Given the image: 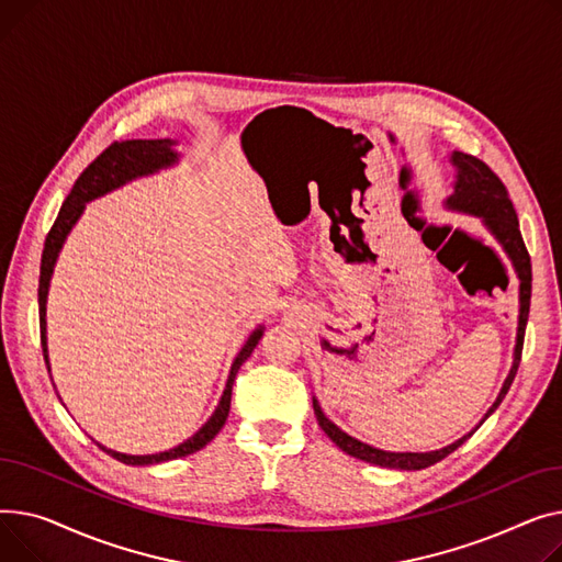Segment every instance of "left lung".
<instances>
[{"label": "left lung", "instance_id": "obj_1", "mask_svg": "<svg viewBox=\"0 0 562 562\" xmlns=\"http://www.w3.org/2000/svg\"><path fill=\"white\" fill-rule=\"evenodd\" d=\"M451 165L456 170V181H453V192L447 196L445 206L449 211L456 213H468L474 217H481L483 224L490 228V234L497 238V243L504 247V251L508 254V258L513 260V268L517 272L519 279V322H517V340H515V353H513V368L499 390V397L490 406V411L485 413V417L481 419V424L497 411V406L504 402L506 392L510 390V383L517 374L519 360H521V347H524V331H526V322H529V308H531V258L529 251H526V245L521 240L519 234V222H517V213L513 209V202L508 196L506 186L502 183V179L494 175L483 160H479L476 156L463 154V151H453L451 154ZM313 411L315 417L322 426V431L331 438L345 453L366 460V463L372 465H381V468H390V470H424L436 465L438 460H442L445 456H449L451 451H456L460 445H463L472 434L463 436L460 440H456L449 447H442L438 451H426V453H394V451H383L376 447H370L366 442H360L351 436H347L342 428H338L331 419H328L317 400L313 397Z\"/></svg>", "mask_w": 562, "mask_h": 562}]
</instances>
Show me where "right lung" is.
<instances>
[{
  "instance_id": "1",
  "label": "right lung",
  "mask_w": 562,
  "mask_h": 562,
  "mask_svg": "<svg viewBox=\"0 0 562 562\" xmlns=\"http://www.w3.org/2000/svg\"><path fill=\"white\" fill-rule=\"evenodd\" d=\"M177 140H122V143H113L109 145L102 154H99L88 168L81 172V177L75 181L68 200L63 202L56 222L52 224L49 234L45 238V249H43V260H41V281H38V313H41V345H43V356L47 362V372L49 370V353H47V292H49V281L54 274V266L56 258L63 249L65 238L72 231V226L77 224V220L81 217L83 209L88 202L97 200L128 181H134L138 177H147L154 175L158 170L172 168V165L179 162V154L175 151ZM262 331L266 326H258L256 331L247 338V342L243 345L240 353L236 356L234 366H231L222 400L215 408V413L209 417V422L196 431L194 436H190L186 442L177 445L175 449L160 451V453H147V456H128V453H120L113 449H106L104 445H99V449H104L109 456H113L115 460L124 465H156V463H165V460H175V458H183L190 456L194 451L204 449L217 434L220 428L224 426L226 417H228V408H231V390H234V381L236 374L240 370L243 362L251 356L254 347L258 345V340L262 338ZM52 379V374H49ZM56 390V385H54Z\"/></svg>"
}]
</instances>
